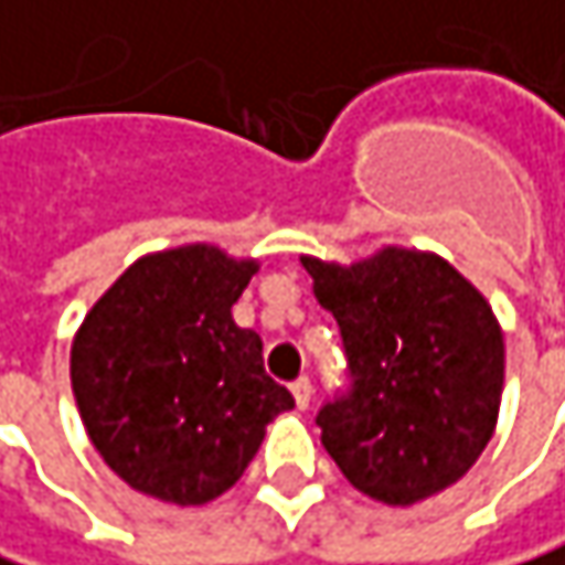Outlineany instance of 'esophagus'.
I'll return each instance as SVG.
<instances>
[{"mask_svg": "<svg viewBox=\"0 0 565 565\" xmlns=\"http://www.w3.org/2000/svg\"><path fill=\"white\" fill-rule=\"evenodd\" d=\"M291 394H295L298 407L305 411V407L311 404V397H315V384H311V377H298V381L291 384Z\"/></svg>", "mask_w": 565, "mask_h": 565, "instance_id": "obj_1", "label": "esophagus"}]
</instances>
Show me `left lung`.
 I'll return each instance as SVG.
<instances>
[{
	"instance_id": "left-lung-1",
	"label": "left lung",
	"mask_w": 565,
	"mask_h": 565,
	"mask_svg": "<svg viewBox=\"0 0 565 565\" xmlns=\"http://www.w3.org/2000/svg\"><path fill=\"white\" fill-rule=\"evenodd\" d=\"M301 264L348 358V387L318 411L324 450L351 487L391 507L457 483L493 437L503 394V334L483 295L420 250Z\"/></svg>"
}]
</instances>
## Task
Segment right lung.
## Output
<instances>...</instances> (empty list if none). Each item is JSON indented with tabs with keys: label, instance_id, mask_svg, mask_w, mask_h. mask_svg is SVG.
Here are the masks:
<instances>
[{
	"label": "right lung",
	"instance_id": "add662e5",
	"mask_svg": "<svg viewBox=\"0 0 565 565\" xmlns=\"http://www.w3.org/2000/svg\"><path fill=\"white\" fill-rule=\"evenodd\" d=\"M254 260L207 244L131 264L72 344V391L102 460L135 490L198 507L231 490L295 397L231 305Z\"/></svg>",
	"mask_w": 565,
	"mask_h": 565
}]
</instances>
